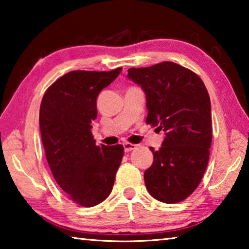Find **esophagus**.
I'll return each instance as SVG.
<instances>
[{"instance_id": "obj_1", "label": "esophagus", "mask_w": 249, "mask_h": 249, "mask_svg": "<svg viewBox=\"0 0 249 249\" xmlns=\"http://www.w3.org/2000/svg\"><path fill=\"white\" fill-rule=\"evenodd\" d=\"M123 146H124V149H125L126 153H128V151L133 150V149H135L137 147V145L130 144V142H125V144H123Z\"/></svg>"}]
</instances>
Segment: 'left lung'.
<instances>
[{
  "instance_id": "1",
  "label": "left lung",
  "mask_w": 249,
  "mask_h": 249,
  "mask_svg": "<svg viewBox=\"0 0 249 249\" xmlns=\"http://www.w3.org/2000/svg\"><path fill=\"white\" fill-rule=\"evenodd\" d=\"M147 101L146 123L166 133L144 180L150 196L168 204L192 195L206 169L212 142V116L208 90L190 69L171 61L128 69Z\"/></svg>"
}]
</instances>
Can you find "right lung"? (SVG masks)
I'll use <instances>...</instances> for the list:
<instances>
[{"label": "right lung", "mask_w": 249, "mask_h": 249, "mask_svg": "<svg viewBox=\"0 0 249 249\" xmlns=\"http://www.w3.org/2000/svg\"><path fill=\"white\" fill-rule=\"evenodd\" d=\"M112 71H70L57 79L41 100L39 126L48 165L70 200L84 208L103 202L114 184L124 147L96 146L91 133L96 98L114 81Z\"/></svg>", "instance_id": "right-lung-1"}]
</instances>
